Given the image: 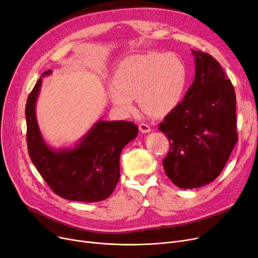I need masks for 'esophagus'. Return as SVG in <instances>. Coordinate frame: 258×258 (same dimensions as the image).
Returning <instances> with one entry per match:
<instances>
[{
  "label": "esophagus",
  "instance_id": "34e87169",
  "mask_svg": "<svg viewBox=\"0 0 258 258\" xmlns=\"http://www.w3.org/2000/svg\"><path fill=\"white\" fill-rule=\"evenodd\" d=\"M140 130L142 133H149L151 131V128L149 125L147 124H144V122H142V124H140Z\"/></svg>",
  "mask_w": 258,
  "mask_h": 258
}]
</instances>
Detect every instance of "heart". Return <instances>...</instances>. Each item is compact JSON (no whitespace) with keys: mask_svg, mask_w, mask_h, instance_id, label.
Masks as SVG:
<instances>
[{"mask_svg":"<svg viewBox=\"0 0 258 258\" xmlns=\"http://www.w3.org/2000/svg\"><path fill=\"white\" fill-rule=\"evenodd\" d=\"M187 83V70L174 53L149 52L126 57L114 78L109 97L119 111L131 114L140 99L146 113L161 117L179 104Z\"/></svg>","mask_w":258,"mask_h":258,"instance_id":"heart-1","label":"heart"}]
</instances>
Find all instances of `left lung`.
Segmentation results:
<instances>
[{"mask_svg": "<svg viewBox=\"0 0 258 258\" xmlns=\"http://www.w3.org/2000/svg\"><path fill=\"white\" fill-rule=\"evenodd\" d=\"M195 56V77L183 100L158 126L170 142L163 166L182 189L213 181L237 143L234 88L217 60L202 51Z\"/></svg>", "mask_w": 258, "mask_h": 258, "instance_id": "obj_1", "label": "left lung"}]
</instances>
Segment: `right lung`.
<instances>
[{
  "label": "right lung",
  "instance_id": "add662e5",
  "mask_svg": "<svg viewBox=\"0 0 258 258\" xmlns=\"http://www.w3.org/2000/svg\"><path fill=\"white\" fill-rule=\"evenodd\" d=\"M51 70L45 71L42 77ZM42 78L30 92L26 108L29 156L47 185L60 198L94 203L113 192L119 179V155L124 147L138 137L139 127L127 120H97L73 148L53 149L41 134L35 103Z\"/></svg>",
  "mask_w": 258,
  "mask_h": 258
}]
</instances>
